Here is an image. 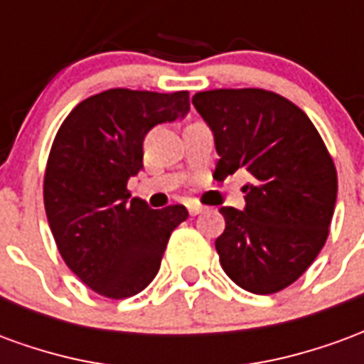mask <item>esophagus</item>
Wrapping results in <instances>:
<instances>
[{
	"label": "esophagus",
	"mask_w": 364,
	"mask_h": 364,
	"mask_svg": "<svg viewBox=\"0 0 364 364\" xmlns=\"http://www.w3.org/2000/svg\"><path fill=\"white\" fill-rule=\"evenodd\" d=\"M203 208H205V206L198 205V203H187V210H189L191 216H197L198 213H203Z\"/></svg>",
	"instance_id": "34e87169"
}]
</instances>
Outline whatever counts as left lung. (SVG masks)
<instances>
[{
  "instance_id": "8db88e82",
  "label": "left lung",
  "mask_w": 364,
  "mask_h": 364,
  "mask_svg": "<svg viewBox=\"0 0 364 364\" xmlns=\"http://www.w3.org/2000/svg\"><path fill=\"white\" fill-rule=\"evenodd\" d=\"M193 105L214 134L222 181L245 169V206H222L214 242L220 265L253 294L287 289L312 265L329 234L337 198L333 159L312 120L265 90H213Z\"/></svg>"
}]
</instances>
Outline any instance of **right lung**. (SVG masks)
Listing matches in <instances>:
<instances>
[{"label":"right lung","instance_id":"right-lung-1","mask_svg":"<svg viewBox=\"0 0 364 364\" xmlns=\"http://www.w3.org/2000/svg\"><path fill=\"white\" fill-rule=\"evenodd\" d=\"M189 93L109 90L62 122L44 173V208L58 252L97 294L128 298L158 274L167 240L189 213L130 198L151 128L189 112Z\"/></svg>","mask_w":364,"mask_h":364}]
</instances>
